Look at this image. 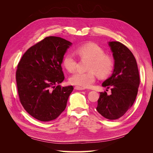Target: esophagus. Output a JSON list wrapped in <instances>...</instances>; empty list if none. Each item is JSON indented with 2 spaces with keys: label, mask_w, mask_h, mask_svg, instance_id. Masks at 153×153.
<instances>
[{
  "label": "esophagus",
  "mask_w": 153,
  "mask_h": 153,
  "mask_svg": "<svg viewBox=\"0 0 153 153\" xmlns=\"http://www.w3.org/2000/svg\"><path fill=\"white\" fill-rule=\"evenodd\" d=\"M75 90H78V91H81V90H84L85 88L81 87H79V86H75Z\"/></svg>",
  "instance_id": "esophagus-1"
}]
</instances>
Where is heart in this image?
Instances as JSON below:
<instances>
[{
  "mask_svg": "<svg viewBox=\"0 0 153 153\" xmlns=\"http://www.w3.org/2000/svg\"><path fill=\"white\" fill-rule=\"evenodd\" d=\"M77 53L81 59H89L87 72L76 71L69 78V82L73 85L84 88L89 87L96 80V74L99 77L108 76L114 67L113 58L105 54V50L94 43H88L78 47ZM62 64L67 70L72 72L76 68L78 61L74 55L68 53L64 55Z\"/></svg>",
  "mask_w": 153,
  "mask_h": 153,
  "instance_id": "heart-1",
  "label": "heart"
}]
</instances>
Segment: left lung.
<instances>
[{"label": "left lung", "mask_w": 153, "mask_h": 153, "mask_svg": "<svg viewBox=\"0 0 153 153\" xmlns=\"http://www.w3.org/2000/svg\"><path fill=\"white\" fill-rule=\"evenodd\" d=\"M115 60L112 76L102 86L111 89V94L101 92L96 110L106 119L121 117L131 107L136 99L140 84L136 59L126 46L118 41L109 42Z\"/></svg>", "instance_id": "obj_1"}]
</instances>
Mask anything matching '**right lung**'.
<instances>
[{"mask_svg": "<svg viewBox=\"0 0 153 153\" xmlns=\"http://www.w3.org/2000/svg\"><path fill=\"white\" fill-rule=\"evenodd\" d=\"M71 44L59 37H47L27 50L18 62L16 80L20 103L39 121H52L66 107L73 87L59 84L64 79V55Z\"/></svg>", "mask_w": 153, "mask_h": 153, "instance_id": "obj_1", "label": "right lung"}]
</instances>
